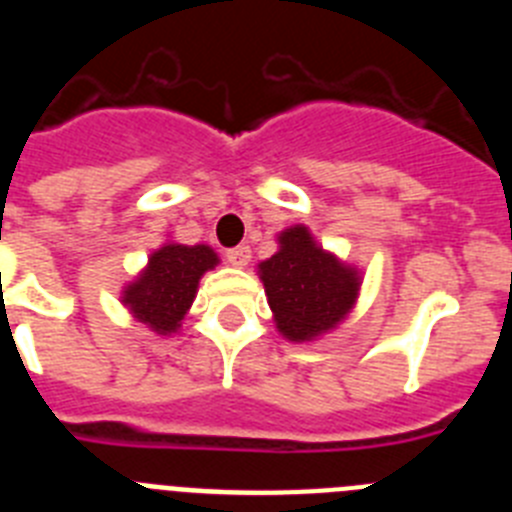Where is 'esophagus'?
Returning a JSON list of instances; mask_svg holds the SVG:
<instances>
[{"label": "esophagus", "mask_w": 512, "mask_h": 512, "mask_svg": "<svg viewBox=\"0 0 512 512\" xmlns=\"http://www.w3.org/2000/svg\"><path fill=\"white\" fill-rule=\"evenodd\" d=\"M228 261L233 266H246L248 261H251V248L246 246V243H241V246H235V248H228Z\"/></svg>", "instance_id": "obj_1"}]
</instances>
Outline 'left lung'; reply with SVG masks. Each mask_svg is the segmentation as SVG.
<instances>
[{
	"label": "left lung",
	"mask_w": 512,
	"mask_h": 512,
	"mask_svg": "<svg viewBox=\"0 0 512 512\" xmlns=\"http://www.w3.org/2000/svg\"><path fill=\"white\" fill-rule=\"evenodd\" d=\"M277 328L289 341H310L336 328L359 295V274L325 253L305 225L279 235V251L259 264Z\"/></svg>",
	"instance_id": "1"
}]
</instances>
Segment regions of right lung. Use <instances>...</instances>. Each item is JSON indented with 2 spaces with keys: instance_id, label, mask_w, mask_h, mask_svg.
Returning a JSON list of instances; mask_svg holds the SVG:
<instances>
[{
  "instance_id": "obj_1",
  "label": "right lung",
  "mask_w": 512,
  "mask_h": 512,
  "mask_svg": "<svg viewBox=\"0 0 512 512\" xmlns=\"http://www.w3.org/2000/svg\"><path fill=\"white\" fill-rule=\"evenodd\" d=\"M215 264L217 253L210 246L169 243L158 248L148 259L146 271L128 284L122 305L161 336L174 333L192 305L200 277Z\"/></svg>"
}]
</instances>
